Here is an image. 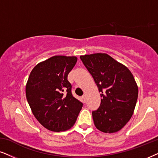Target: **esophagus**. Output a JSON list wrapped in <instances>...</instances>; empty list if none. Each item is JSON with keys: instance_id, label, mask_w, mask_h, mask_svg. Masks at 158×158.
<instances>
[{"instance_id": "obj_1", "label": "esophagus", "mask_w": 158, "mask_h": 158, "mask_svg": "<svg viewBox=\"0 0 158 158\" xmlns=\"http://www.w3.org/2000/svg\"><path fill=\"white\" fill-rule=\"evenodd\" d=\"M82 100L84 101V103H86V101H87V98H86V95H84L82 96Z\"/></svg>"}]
</instances>
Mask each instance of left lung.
Returning <instances> with one entry per match:
<instances>
[{
  "mask_svg": "<svg viewBox=\"0 0 158 158\" xmlns=\"http://www.w3.org/2000/svg\"><path fill=\"white\" fill-rule=\"evenodd\" d=\"M101 92V105L93 111L95 127L104 133L119 131L132 117L139 89L126 66L105 53L80 56Z\"/></svg>",
  "mask_w": 158,
  "mask_h": 158,
  "instance_id": "1",
  "label": "left lung"
}]
</instances>
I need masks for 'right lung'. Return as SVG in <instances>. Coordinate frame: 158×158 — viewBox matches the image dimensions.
<instances>
[{"mask_svg": "<svg viewBox=\"0 0 158 158\" xmlns=\"http://www.w3.org/2000/svg\"><path fill=\"white\" fill-rule=\"evenodd\" d=\"M76 57L53 56L33 68L26 85V98L32 112L44 127L60 132L74 125L83 103L73 96L68 74Z\"/></svg>", "mask_w": 158, "mask_h": 158, "instance_id": "obj_1", "label": "right lung"}]
</instances>
